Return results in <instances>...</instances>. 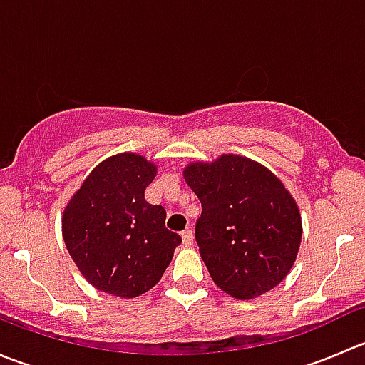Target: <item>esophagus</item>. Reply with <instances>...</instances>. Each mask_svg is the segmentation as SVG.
Here are the masks:
<instances>
[{"instance_id":"obj_1","label":"esophagus","mask_w":365,"mask_h":365,"mask_svg":"<svg viewBox=\"0 0 365 365\" xmlns=\"http://www.w3.org/2000/svg\"><path fill=\"white\" fill-rule=\"evenodd\" d=\"M182 240L183 245H192L194 244V233L190 230L182 231Z\"/></svg>"}]
</instances>
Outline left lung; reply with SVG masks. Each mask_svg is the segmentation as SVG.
Here are the masks:
<instances>
[{"mask_svg": "<svg viewBox=\"0 0 365 365\" xmlns=\"http://www.w3.org/2000/svg\"><path fill=\"white\" fill-rule=\"evenodd\" d=\"M183 176L203 208L196 242L213 282L238 300L275 288L302 240L300 212L281 180L238 155L194 162Z\"/></svg>", "mask_w": 365, "mask_h": 365, "instance_id": "8db88e82", "label": "left lung"}]
</instances>
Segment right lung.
Masks as SVG:
<instances>
[{
    "label": "right lung",
    "mask_w": 365,
    "mask_h": 365,
    "mask_svg": "<svg viewBox=\"0 0 365 365\" xmlns=\"http://www.w3.org/2000/svg\"><path fill=\"white\" fill-rule=\"evenodd\" d=\"M157 168L141 155L101 162L63 212V240L90 284L114 297L152 289L182 237L165 227V210L145 200Z\"/></svg>",
    "instance_id": "obj_1"
}]
</instances>
